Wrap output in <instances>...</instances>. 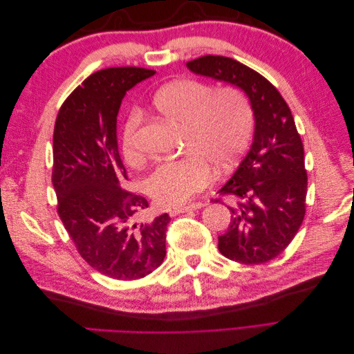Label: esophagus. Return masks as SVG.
Returning <instances> with one entry per match:
<instances>
[{
  "label": "esophagus",
  "mask_w": 354,
  "mask_h": 354,
  "mask_svg": "<svg viewBox=\"0 0 354 354\" xmlns=\"http://www.w3.org/2000/svg\"><path fill=\"white\" fill-rule=\"evenodd\" d=\"M202 207H205V203H203V202H189L183 207H177V208L169 209V216H177V214H183V212H187V211H195V209H199Z\"/></svg>",
  "instance_id": "1"
}]
</instances>
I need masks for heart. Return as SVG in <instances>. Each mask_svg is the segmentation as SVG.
<instances>
[{
    "label": "heart",
    "instance_id": "heart-1",
    "mask_svg": "<svg viewBox=\"0 0 354 354\" xmlns=\"http://www.w3.org/2000/svg\"><path fill=\"white\" fill-rule=\"evenodd\" d=\"M153 109L168 121L183 125L181 158L160 162L145 181L147 194L160 207L181 205L205 187L214 169L217 174L233 167L250 140L252 115L245 95L233 87L211 91L194 80L173 81L159 88ZM137 115L122 136V152L137 164L140 152L134 142Z\"/></svg>",
    "mask_w": 354,
    "mask_h": 354
}]
</instances>
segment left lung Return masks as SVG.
Listing matches in <instances>:
<instances>
[{
  "mask_svg": "<svg viewBox=\"0 0 354 354\" xmlns=\"http://www.w3.org/2000/svg\"><path fill=\"white\" fill-rule=\"evenodd\" d=\"M190 72L241 90L250 100L254 136L248 153L218 190L230 199L232 220L218 236L229 260L261 264L279 255L306 214L304 147L291 109L273 85L238 60L203 56L186 63Z\"/></svg>",
  "mask_w": 354,
  "mask_h": 354,
  "instance_id": "obj_1",
  "label": "left lung"
}]
</instances>
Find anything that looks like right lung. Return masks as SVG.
Here are the masks:
<instances>
[{
    "mask_svg": "<svg viewBox=\"0 0 354 354\" xmlns=\"http://www.w3.org/2000/svg\"><path fill=\"white\" fill-rule=\"evenodd\" d=\"M155 75L143 68L95 72L59 111L53 134L57 211L82 259L120 281L140 279L165 259L168 214L137 221L149 203L122 190L116 116L128 90Z\"/></svg>",
    "mask_w": 354,
    "mask_h": 354,
    "instance_id": "right-lung-1",
    "label": "right lung"
}]
</instances>
